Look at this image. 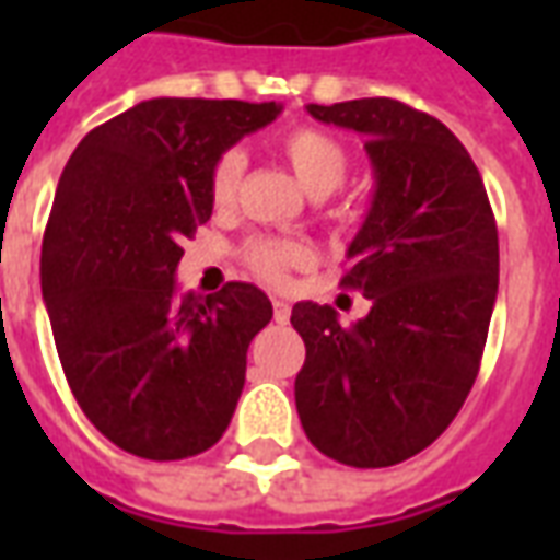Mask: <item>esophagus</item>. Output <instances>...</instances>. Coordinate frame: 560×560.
<instances>
[{"label":"esophagus","instance_id":"34e87169","mask_svg":"<svg viewBox=\"0 0 560 560\" xmlns=\"http://www.w3.org/2000/svg\"><path fill=\"white\" fill-rule=\"evenodd\" d=\"M272 317H276L279 324H288V317H291V305L284 303V300H272Z\"/></svg>","mask_w":560,"mask_h":560}]
</instances>
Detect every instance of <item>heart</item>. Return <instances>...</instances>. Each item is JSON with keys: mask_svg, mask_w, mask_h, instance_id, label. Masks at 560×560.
<instances>
[{"mask_svg": "<svg viewBox=\"0 0 560 560\" xmlns=\"http://www.w3.org/2000/svg\"><path fill=\"white\" fill-rule=\"evenodd\" d=\"M279 155L288 161L293 176L300 179L308 195L327 197L332 195L348 173V149L341 147L339 140L312 126L288 128L284 135L276 140ZM245 171V155L240 149H228L221 152L212 171H209V197L219 209L231 207L236 188H240V176ZM243 260L248 269L260 276L264 281L279 284L293 267H300L305 260L303 245L291 243V240H272V236H255L248 240L243 248Z\"/></svg>", "mask_w": 560, "mask_h": 560, "instance_id": "obj_1", "label": "heart"}]
</instances>
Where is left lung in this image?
<instances>
[{
    "mask_svg": "<svg viewBox=\"0 0 560 560\" xmlns=\"http://www.w3.org/2000/svg\"><path fill=\"white\" fill-rule=\"evenodd\" d=\"M365 138L375 200L341 288L372 312L341 327L332 305L296 303L305 341L296 413L308 441L351 468H389L441 438L480 372L498 296V228L468 149L396 98L308 104Z\"/></svg>",
    "mask_w": 560,
    "mask_h": 560,
    "instance_id": "obj_1",
    "label": "left lung"
}]
</instances>
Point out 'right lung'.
<instances>
[{
  "instance_id": "add662e5",
  "label": "right lung",
  "mask_w": 560,
  "mask_h": 560,
  "mask_svg": "<svg viewBox=\"0 0 560 560\" xmlns=\"http://www.w3.org/2000/svg\"><path fill=\"white\" fill-rule=\"evenodd\" d=\"M276 102L152 98L68 159L42 245V291L80 411L131 456L176 462L219 441L267 293L228 281L176 300L183 236L212 215L209 171L272 122Z\"/></svg>"
}]
</instances>
